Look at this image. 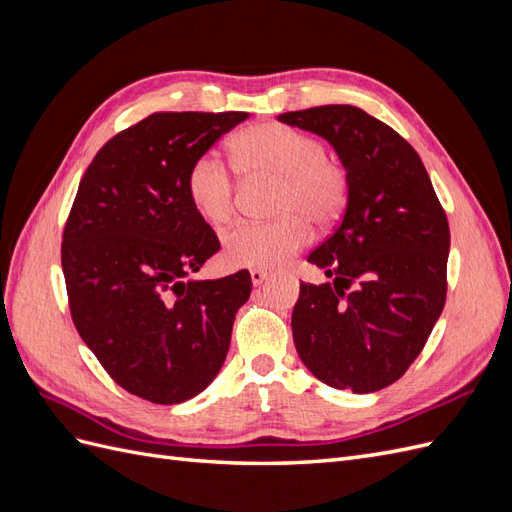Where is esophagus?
Listing matches in <instances>:
<instances>
[{
  "label": "esophagus",
  "instance_id": "obj_1",
  "mask_svg": "<svg viewBox=\"0 0 512 512\" xmlns=\"http://www.w3.org/2000/svg\"><path fill=\"white\" fill-rule=\"evenodd\" d=\"M250 275H252V284H254V286H260V284L265 282L267 277H269V273H267V271H262V269H252V271H250Z\"/></svg>",
  "mask_w": 512,
  "mask_h": 512
}]
</instances>
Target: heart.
Masks as SVG:
<instances>
[{
    "label": "heart",
    "instance_id": "obj_1",
    "mask_svg": "<svg viewBox=\"0 0 512 512\" xmlns=\"http://www.w3.org/2000/svg\"><path fill=\"white\" fill-rule=\"evenodd\" d=\"M232 162L243 175L280 179L275 194V222H241L224 235V254L237 267L275 269L307 245V220L327 226L342 215L348 200L346 170L324 156L314 136L284 123H258L230 143ZM190 203L200 218L222 226L235 213V185L224 162L205 153L185 179Z\"/></svg>",
    "mask_w": 512,
    "mask_h": 512
}]
</instances>
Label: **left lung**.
I'll use <instances>...</instances> for the list:
<instances>
[{"label": "left lung", "instance_id": "obj_1", "mask_svg": "<svg viewBox=\"0 0 512 512\" xmlns=\"http://www.w3.org/2000/svg\"><path fill=\"white\" fill-rule=\"evenodd\" d=\"M327 141L348 177L342 224L307 256L331 284H301L292 339L339 391L374 393L406 374L446 301L451 230L427 170L393 128L350 104L277 117Z\"/></svg>", "mask_w": 512, "mask_h": 512}]
</instances>
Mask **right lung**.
Here are the masks:
<instances>
[{
    "label": "right lung",
    "mask_w": 512,
    "mask_h": 512,
    "mask_svg": "<svg viewBox=\"0 0 512 512\" xmlns=\"http://www.w3.org/2000/svg\"><path fill=\"white\" fill-rule=\"evenodd\" d=\"M250 113H156L111 138L85 170L61 243L70 312L121 389L173 406L220 374L250 299L245 269L192 280L220 250L190 203V166Z\"/></svg>",
    "instance_id": "1"
}]
</instances>
